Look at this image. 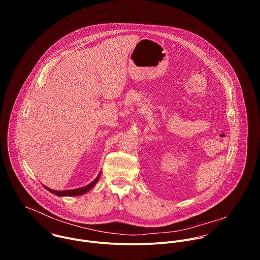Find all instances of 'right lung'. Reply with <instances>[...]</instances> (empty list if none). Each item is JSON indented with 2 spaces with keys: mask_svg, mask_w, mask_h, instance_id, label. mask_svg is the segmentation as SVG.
Listing matches in <instances>:
<instances>
[{
  "mask_svg": "<svg viewBox=\"0 0 260 260\" xmlns=\"http://www.w3.org/2000/svg\"><path fill=\"white\" fill-rule=\"evenodd\" d=\"M100 177H101V172H100V174L98 175V177H96L91 183H89L88 185H86V186H83V187H80V188H76V189H69V190H59V191H57V190L50 189V188H48V187H46V186H44V187H45L48 191H50L51 193H53V194H55V196H57V197H77V196H82V194L88 192V191L94 186V185L96 184V182L99 181Z\"/></svg>",
  "mask_w": 260,
  "mask_h": 260,
  "instance_id": "obj_1",
  "label": "right lung"
}]
</instances>
